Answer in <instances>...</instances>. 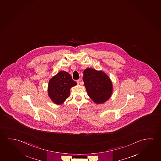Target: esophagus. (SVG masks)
<instances>
[{"mask_svg": "<svg viewBox=\"0 0 161 161\" xmlns=\"http://www.w3.org/2000/svg\"><path fill=\"white\" fill-rule=\"evenodd\" d=\"M76 82L78 84H79L80 83V82H81V79L77 80H76Z\"/></svg>", "mask_w": 161, "mask_h": 161, "instance_id": "obj_1", "label": "esophagus"}]
</instances>
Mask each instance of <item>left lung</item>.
<instances>
[{
  "mask_svg": "<svg viewBox=\"0 0 161 161\" xmlns=\"http://www.w3.org/2000/svg\"><path fill=\"white\" fill-rule=\"evenodd\" d=\"M83 80L89 97L95 103H104L110 98L112 82L104 72L88 68L84 71Z\"/></svg>",
  "mask_w": 161,
  "mask_h": 161,
  "instance_id": "8db88e82",
  "label": "left lung"
}]
</instances>
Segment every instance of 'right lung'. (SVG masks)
<instances>
[{
    "label": "right lung",
    "instance_id": "right-lung-1",
    "mask_svg": "<svg viewBox=\"0 0 161 161\" xmlns=\"http://www.w3.org/2000/svg\"><path fill=\"white\" fill-rule=\"evenodd\" d=\"M76 85L68 72L60 71L49 81L48 95L55 104H62L69 97L71 87Z\"/></svg>",
    "mask_w": 161,
    "mask_h": 161
}]
</instances>
